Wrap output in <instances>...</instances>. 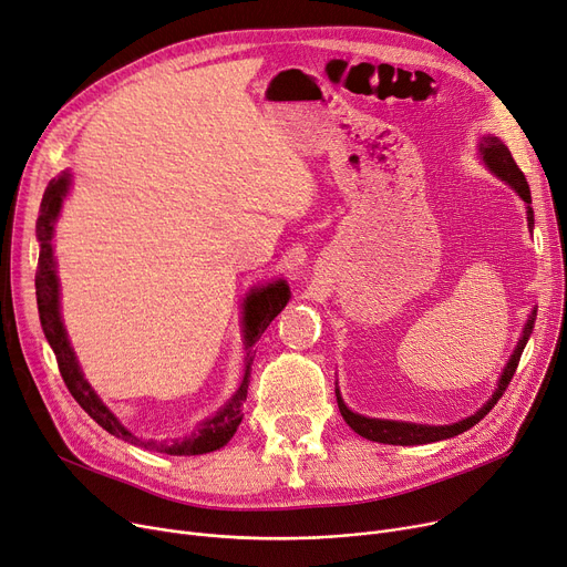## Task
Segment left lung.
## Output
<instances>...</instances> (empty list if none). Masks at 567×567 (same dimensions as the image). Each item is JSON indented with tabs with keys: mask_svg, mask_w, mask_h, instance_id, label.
<instances>
[{
	"mask_svg": "<svg viewBox=\"0 0 567 567\" xmlns=\"http://www.w3.org/2000/svg\"><path fill=\"white\" fill-rule=\"evenodd\" d=\"M478 156L481 161L485 163V167L496 174L501 182L508 184L526 204V223H528V229L533 231V208H530V190H528V184H526V176L522 174V169L517 167L515 158L511 156V148L505 146L496 135H483L481 142H478ZM535 315H538V308H533L524 329H522V336H519V342L515 347V351L511 353L508 363H505L501 377H498V383H496V391L492 393V398L475 411L473 415H466V419L457 421V423H451V425H421V423H406V421H385V419H370V415H361L351 411L340 391L336 389V398H338V406H340V413L344 423L355 432L361 434L363 439H370V441H377V443H389V445H421V443H434V441H443V439H453L466 430H471L475 423H481L485 415L494 409V404L501 400V395L505 393V389H508V383L519 365V359H522V351L533 333V323H535Z\"/></svg>",
	"mask_w": 567,
	"mask_h": 567,
	"instance_id": "obj_1",
	"label": "left lung"
}]
</instances>
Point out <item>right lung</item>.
<instances>
[{"mask_svg":"<svg viewBox=\"0 0 567 567\" xmlns=\"http://www.w3.org/2000/svg\"><path fill=\"white\" fill-rule=\"evenodd\" d=\"M73 174L66 169L59 176H54L48 184L43 199H41V212L37 220V238H39V268H37V303H39V317L45 340L50 342L54 355H56V365L59 372L64 377L66 389L75 398V402L92 415V419L110 434L124 439L128 443H142L146 451H158L167 455H204V453H214L220 451L223 445L234 436L236 427L244 421V402L248 398V381H250V365H252V347L261 338V333L268 329L282 308L289 303L291 291L289 285L280 278L268 285L250 289L244 299V344H246V372L244 381L238 385V391L220 406L214 415L204 419L195 432H190L184 439H172V441H142L137 439L131 430H126L122 423H118L116 415L103 404V400L96 395V391L89 385L84 379V372L78 363V355L71 347L69 333L64 329V319H62V306H59V278H56V261H54V248H52V238H54V225L59 220V214H62L64 199L71 190Z\"/></svg>","mask_w":567,"mask_h":567,"instance_id":"right-lung-1","label":"right lung"}]
</instances>
